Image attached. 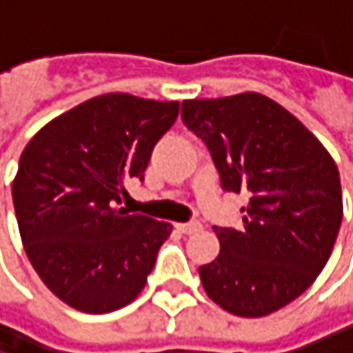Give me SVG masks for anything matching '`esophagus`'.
I'll return each mask as SVG.
<instances>
[{
	"label": "esophagus",
	"mask_w": 353,
	"mask_h": 353,
	"mask_svg": "<svg viewBox=\"0 0 353 353\" xmlns=\"http://www.w3.org/2000/svg\"><path fill=\"white\" fill-rule=\"evenodd\" d=\"M175 230H178L180 234H186V236H190V234H196V232H201V230H203V225H201L199 221H190V223H178V225H175Z\"/></svg>",
	"instance_id": "obj_1"
}]
</instances>
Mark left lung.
I'll use <instances>...</instances> for the list:
<instances>
[{
	"label": "left lung",
	"instance_id": "1",
	"mask_svg": "<svg viewBox=\"0 0 353 353\" xmlns=\"http://www.w3.org/2000/svg\"><path fill=\"white\" fill-rule=\"evenodd\" d=\"M225 192H244V228H215L219 256L199 269L207 296L236 316H267L302 296L327 265L343 203L319 138L259 92L182 103Z\"/></svg>",
	"mask_w": 353,
	"mask_h": 353
}]
</instances>
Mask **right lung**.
<instances>
[{"instance_id":"1","label":"right lung","mask_w":353,"mask_h":353,"mask_svg":"<svg viewBox=\"0 0 353 353\" xmlns=\"http://www.w3.org/2000/svg\"><path fill=\"white\" fill-rule=\"evenodd\" d=\"M178 101L125 92L88 99L26 144L12 199L26 256L68 306L105 314L142 292L171 225L121 207L123 182L144 180Z\"/></svg>"}]
</instances>
